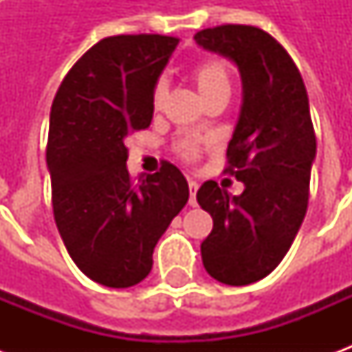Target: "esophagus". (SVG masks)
Listing matches in <instances>:
<instances>
[{"label": "esophagus", "instance_id": "esophagus-1", "mask_svg": "<svg viewBox=\"0 0 352 352\" xmlns=\"http://www.w3.org/2000/svg\"><path fill=\"white\" fill-rule=\"evenodd\" d=\"M196 192H198V183H196V181H188V194H190L188 204H190L192 207H196Z\"/></svg>", "mask_w": 352, "mask_h": 352}]
</instances>
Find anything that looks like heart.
I'll return each instance as SVG.
<instances>
[{"mask_svg": "<svg viewBox=\"0 0 352 352\" xmlns=\"http://www.w3.org/2000/svg\"><path fill=\"white\" fill-rule=\"evenodd\" d=\"M192 77H194V82H196L201 98H207V96L221 92V90H230L228 65L221 58H207L204 62H199L194 67ZM166 96H168V85H166V80L160 79L153 88V107L160 109L166 101ZM177 151L184 160H194L198 156V145L194 141H181Z\"/></svg>", "mask_w": 352, "mask_h": 352, "instance_id": "1", "label": "heart"}]
</instances>
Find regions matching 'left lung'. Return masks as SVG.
I'll use <instances>...</instances> for the list:
<instances>
[{"instance_id": "left-lung-1", "label": "left lung", "mask_w": 352, "mask_h": 352, "mask_svg": "<svg viewBox=\"0 0 352 352\" xmlns=\"http://www.w3.org/2000/svg\"><path fill=\"white\" fill-rule=\"evenodd\" d=\"M194 39L234 60L243 80V105L224 168L245 184L243 194L232 196L214 181L196 194L213 217L201 243L204 267L224 285L243 287L279 265L307 211L317 153L309 100L294 60L264 30L222 24Z\"/></svg>"}]
</instances>
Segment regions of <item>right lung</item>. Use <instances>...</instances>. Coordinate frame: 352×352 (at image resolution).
<instances>
[{
    "instance_id": "right-lung-1",
    "label": "right lung",
    "mask_w": 352,
    "mask_h": 352,
    "mask_svg": "<svg viewBox=\"0 0 352 352\" xmlns=\"http://www.w3.org/2000/svg\"><path fill=\"white\" fill-rule=\"evenodd\" d=\"M177 45L158 34L105 37L75 62L52 101L54 221L73 262L103 287L145 279L158 239L188 201V183L169 162L131 179L124 145L151 126L153 88Z\"/></svg>"
}]
</instances>
